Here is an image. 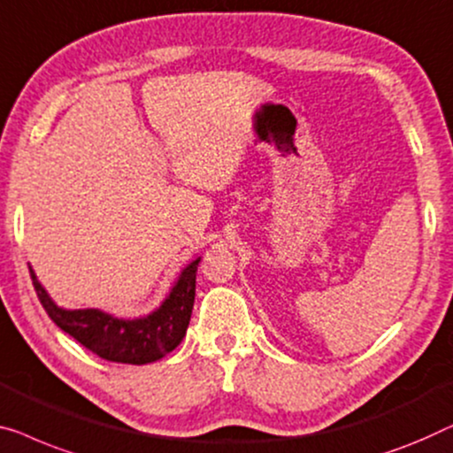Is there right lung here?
Returning a JSON list of instances; mask_svg holds the SVG:
<instances>
[{
	"label": "right lung",
	"instance_id": "add662e5",
	"mask_svg": "<svg viewBox=\"0 0 453 453\" xmlns=\"http://www.w3.org/2000/svg\"><path fill=\"white\" fill-rule=\"evenodd\" d=\"M200 257L183 267L159 308L141 319H118L100 308L67 311L55 304L35 270L30 278L49 317L58 329L69 333L83 347L108 362L142 365L165 357L186 337L196 298V272Z\"/></svg>",
	"mask_w": 453,
	"mask_h": 453
}]
</instances>
